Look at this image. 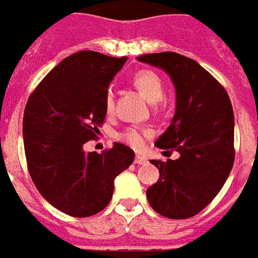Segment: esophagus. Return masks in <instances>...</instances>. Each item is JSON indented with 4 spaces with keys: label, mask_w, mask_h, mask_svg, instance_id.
<instances>
[{
    "label": "esophagus",
    "mask_w": 258,
    "mask_h": 258,
    "mask_svg": "<svg viewBox=\"0 0 258 258\" xmlns=\"http://www.w3.org/2000/svg\"><path fill=\"white\" fill-rule=\"evenodd\" d=\"M148 162V159L145 156H142V155H138V156L135 157V163H138V165H145Z\"/></svg>",
    "instance_id": "esophagus-1"
}]
</instances>
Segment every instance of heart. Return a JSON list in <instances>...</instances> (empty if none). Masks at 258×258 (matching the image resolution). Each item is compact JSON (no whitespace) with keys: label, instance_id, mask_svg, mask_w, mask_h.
<instances>
[{"label":"heart","instance_id":"obj_1","mask_svg":"<svg viewBox=\"0 0 258 258\" xmlns=\"http://www.w3.org/2000/svg\"><path fill=\"white\" fill-rule=\"evenodd\" d=\"M135 88L150 102L155 103V108L157 106L156 102L162 101L165 96V81L163 78L157 74L153 69H141L138 71L132 79ZM115 106V93L112 89L106 91L105 95V109L110 113ZM153 132L148 127H139V126H129L125 127L122 132L117 135L120 141L129 145L133 149H142L145 146L146 141L149 139Z\"/></svg>","mask_w":258,"mask_h":258}]
</instances>
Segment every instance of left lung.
Returning <instances> with one entry per match:
<instances>
[{
	"mask_svg": "<svg viewBox=\"0 0 258 258\" xmlns=\"http://www.w3.org/2000/svg\"><path fill=\"white\" fill-rule=\"evenodd\" d=\"M138 59L166 71L176 88V113L156 141L180 157L150 160L159 180L146 190L152 209L169 219H189L222 190L234 163V115L223 85L196 60L176 52Z\"/></svg>",
	"mask_w": 258,
	"mask_h": 258,
	"instance_id": "1",
	"label": "left lung"
}]
</instances>
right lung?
<instances>
[{
    "instance_id": "obj_1",
    "label": "right lung",
    "mask_w": 258,
    "mask_h": 258,
    "mask_svg": "<svg viewBox=\"0 0 258 258\" xmlns=\"http://www.w3.org/2000/svg\"><path fill=\"white\" fill-rule=\"evenodd\" d=\"M126 56L81 51L59 62L31 93L22 120L28 172L38 191L62 213L89 217L103 210L113 180L132 165L135 152L122 143L85 153L106 109L105 95Z\"/></svg>"
}]
</instances>
